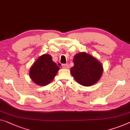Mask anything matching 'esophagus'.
Masks as SVG:
<instances>
[{"label": "esophagus", "instance_id": "34e87169", "mask_svg": "<svg viewBox=\"0 0 130 130\" xmlns=\"http://www.w3.org/2000/svg\"><path fill=\"white\" fill-rule=\"evenodd\" d=\"M61 66L63 68H66V69L69 68V65L68 64V63H66V64H62Z\"/></svg>", "mask_w": 130, "mask_h": 130}]
</instances>
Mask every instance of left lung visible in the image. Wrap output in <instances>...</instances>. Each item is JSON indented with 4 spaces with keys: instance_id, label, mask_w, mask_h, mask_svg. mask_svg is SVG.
<instances>
[{
    "instance_id": "8db88e82",
    "label": "left lung",
    "mask_w": 130,
    "mask_h": 130,
    "mask_svg": "<svg viewBox=\"0 0 130 130\" xmlns=\"http://www.w3.org/2000/svg\"><path fill=\"white\" fill-rule=\"evenodd\" d=\"M74 66L71 73L79 84L85 86L94 85L99 80L103 73L102 65L92 55L80 53L75 55Z\"/></svg>"
}]
</instances>
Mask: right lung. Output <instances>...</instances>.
Listing matches in <instances>:
<instances>
[{"label": "right lung", "mask_w": 130, "mask_h": 130, "mask_svg": "<svg viewBox=\"0 0 130 130\" xmlns=\"http://www.w3.org/2000/svg\"><path fill=\"white\" fill-rule=\"evenodd\" d=\"M59 68L53 61L51 55L45 54L35 62L30 70L32 80L40 86L46 85L53 80Z\"/></svg>", "instance_id": "right-lung-1"}]
</instances>
